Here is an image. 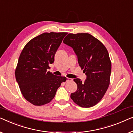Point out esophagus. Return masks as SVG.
Segmentation results:
<instances>
[{
    "mask_svg": "<svg viewBox=\"0 0 133 133\" xmlns=\"http://www.w3.org/2000/svg\"><path fill=\"white\" fill-rule=\"evenodd\" d=\"M72 79H71V78L67 77V78H66V82H70V81H72Z\"/></svg>",
    "mask_w": 133,
    "mask_h": 133,
    "instance_id": "1",
    "label": "esophagus"
}]
</instances>
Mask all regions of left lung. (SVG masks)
<instances>
[{
    "mask_svg": "<svg viewBox=\"0 0 133 133\" xmlns=\"http://www.w3.org/2000/svg\"><path fill=\"white\" fill-rule=\"evenodd\" d=\"M63 43L72 47L86 79L74 81L77 89L71 98L82 107H90L99 102L110 84L111 64L108 51L98 39L89 34H69Z\"/></svg>",
    "mask_w": 133,
    "mask_h": 133,
    "instance_id": "obj_1",
    "label": "left lung"
}]
</instances>
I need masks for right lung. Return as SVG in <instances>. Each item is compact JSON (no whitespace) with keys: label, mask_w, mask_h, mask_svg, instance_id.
<instances>
[{"label":"right lung","mask_w":133,"mask_h":133,"mask_svg":"<svg viewBox=\"0 0 133 133\" xmlns=\"http://www.w3.org/2000/svg\"><path fill=\"white\" fill-rule=\"evenodd\" d=\"M66 32L44 33L29 41L19 57L15 75L22 95L35 105H42L55 97L65 77L48 71Z\"/></svg>","instance_id":"obj_1"}]
</instances>
